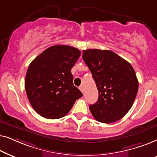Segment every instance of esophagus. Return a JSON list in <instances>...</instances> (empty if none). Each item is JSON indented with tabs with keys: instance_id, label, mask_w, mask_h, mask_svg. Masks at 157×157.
<instances>
[{
	"instance_id": "esophagus-1",
	"label": "esophagus",
	"mask_w": 157,
	"mask_h": 157,
	"mask_svg": "<svg viewBox=\"0 0 157 157\" xmlns=\"http://www.w3.org/2000/svg\"><path fill=\"white\" fill-rule=\"evenodd\" d=\"M79 89H80V91L82 92L83 94H84V89H83V86H81L80 87H79Z\"/></svg>"
}]
</instances>
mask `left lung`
<instances>
[{"instance_id":"obj_1","label":"left lung","mask_w":157,"mask_h":157,"mask_svg":"<svg viewBox=\"0 0 157 157\" xmlns=\"http://www.w3.org/2000/svg\"><path fill=\"white\" fill-rule=\"evenodd\" d=\"M82 58L95 81L98 101L89 109L96 121L113 123L125 116L136 98L138 79L132 65L109 50L88 49Z\"/></svg>"}]
</instances>
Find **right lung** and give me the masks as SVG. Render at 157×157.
I'll list each match as a JSON object with an SVG mask.
<instances>
[{"mask_svg":"<svg viewBox=\"0 0 157 157\" xmlns=\"http://www.w3.org/2000/svg\"><path fill=\"white\" fill-rule=\"evenodd\" d=\"M74 47L56 45L46 49L30 63L25 80L29 102L41 117H63L83 94L73 83L71 68L80 57Z\"/></svg>","mask_w":157,"mask_h":157,"instance_id":"1","label":"right lung"}]
</instances>
